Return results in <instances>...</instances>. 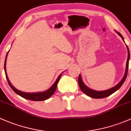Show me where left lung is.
<instances>
[{
  "label": "left lung",
  "mask_w": 131,
  "mask_h": 131,
  "mask_svg": "<svg viewBox=\"0 0 131 131\" xmlns=\"http://www.w3.org/2000/svg\"><path fill=\"white\" fill-rule=\"evenodd\" d=\"M118 33V35L121 36L122 38L124 41V38L123 36L121 35V34L118 32H117ZM127 52H128V57H127V64H126V73H125L123 79H122L121 82L118 83V84H117L114 87L112 88L109 89V90H105V91H95V90H93L91 89H90L89 88H88L87 86H85V84L83 83V81H82L81 77V75H79V78H78V83H79V88H80L81 90L83 91L84 93H85L86 95H87L91 97V98H105V97L108 96L110 95H112V93H114V92H115L117 90H118L121 87V86L123 84V83H124L125 80H126L127 75V72H128V68H129V60L130 59V54H129V50L128 47L127 46Z\"/></svg>",
  "instance_id": "obj_1"
}]
</instances>
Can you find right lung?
I'll list each match as a JSON object with an SVG mask.
<instances>
[{"label": "right lung", "mask_w": 131, "mask_h": 131, "mask_svg": "<svg viewBox=\"0 0 131 131\" xmlns=\"http://www.w3.org/2000/svg\"><path fill=\"white\" fill-rule=\"evenodd\" d=\"M7 55H6V57H5V63H4V70H5V76H6V79H7V80L8 84H9V85L10 86V88H11L12 90H13V91L16 93H17V95L21 96L23 97V98H25V99H28V100H33V101L45 100L48 99V98H49L50 97L52 96L53 95V93H55V91H56L58 82H59V79H60L62 74H60L59 77H58V78L57 79L56 81L55 82L54 84L52 85V86L50 88L48 89V90H47V91H43V92L34 93H28L22 92V91H19V90H16L15 88H14V86L10 84V81H9V79H8V78H7V75L6 69H5V63H6V59H7Z\"/></svg>", "instance_id": "1"}]
</instances>
